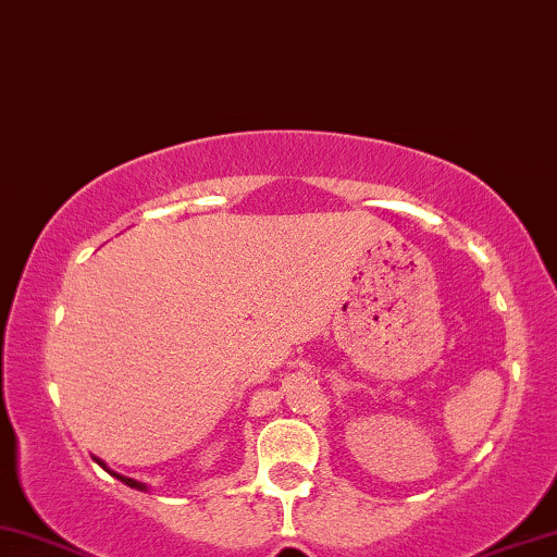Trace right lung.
Masks as SVG:
<instances>
[{
    "label": "right lung",
    "mask_w": 557,
    "mask_h": 557,
    "mask_svg": "<svg viewBox=\"0 0 557 557\" xmlns=\"http://www.w3.org/2000/svg\"><path fill=\"white\" fill-rule=\"evenodd\" d=\"M92 459H95V462H98V465L102 467V470H108V472L112 474V478L120 480V482H125L127 487H133V490H140V493H148V485H145V482H138V480H133V478H125V474H120V472H115V470H110L108 462H104V459H100V457H92Z\"/></svg>",
    "instance_id": "obj_1"
}]
</instances>
